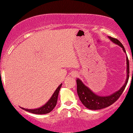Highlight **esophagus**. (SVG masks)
Instances as JSON below:
<instances>
[{
	"label": "esophagus",
	"instance_id": "esophagus-1",
	"mask_svg": "<svg viewBox=\"0 0 133 133\" xmlns=\"http://www.w3.org/2000/svg\"><path fill=\"white\" fill-rule=\"evenodd\" d=\"M77 73H76V72H74V73H72V77H77Z\"/></svg>",
	"mask_w": 133,
	"mask_h": 133
}]
</instances>
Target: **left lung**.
<instances>
[{"instance_id": "1", "label": "left lung", "mask_w": 133, "mask_h": 133, "mask_svg": "<svg viewBox=\"0 0 133 133\" xmlns=\"http://www.w3.org/2000/svg\"><path fill=\"white\" fill-rule=\"evenodd\" d=\"M113 43L118 44L119 46L123 48V52H125L124 47L123 44L118 41V39L115 38L109 37ZM127 77L126 79L125 83L123 85V86L118 90L117 92H114V94L108 96H99L96 95L94 93H93L87 87L85 86L82 81L79 79H77L76 82H77V92L78 94V96L79 98L80 101L81 103L89 109L91 110H98L102 109L105 108V107H109L112 104L116 102L118 98L120 97L122 94L123 93L126 85H127V82H128L129 77V63L128 57L127 56ZM133 75V71H132Z\"/></svg>"}]
</instances>
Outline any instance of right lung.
Here are the masks:
<instances>
[{"label": "right lung", "mask_w": 133, "mask_h": 133, "mask_svg": "<svg viewBox=\"0 0 133 133\" xmlns=\"http://www.w3.org/2000/svg\"><path fill=\"white\" fill-rule=\"evenodd\" d=\"M61 85H62V84H61V85L58 87V88L56 89V91L54 92V93L53 95H52V96L51 97L50 99H49V101H48L44 105H43V107H40V108L36 109H28L24 108L22 109L25 110V111L36 114H44L49 113L50 112L52 111V110L54 109V107L56 106L57 102V98H58L59 92L60 89H61Z\"/></svg>", "instance_id": "add662e5"}]
</instances>
